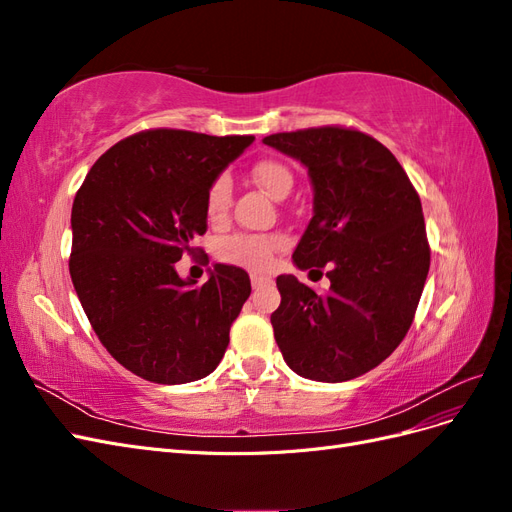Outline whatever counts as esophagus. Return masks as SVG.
I'll return each instance as SVG.
<instances>
[{"label":"esophagus","instance_id":"34e87169","mask_svg":"<svg viewBox=\"0 0 512 512\" xmlns=\"http://www.w3.org/2000/svg\"><path fill=\"white\" fill-rule=\"evenodd\" d=\"M267 282H271V280H269V277H265V275H256V273L252 275V286L254 288H260L262 284H267Z\"/></svg>","mask_w":512,"mask_h":512}]
</instances>
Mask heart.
<instances>
[{
	"label": "heart",
	"instance_id": "obj_1",
	"mask_svg": "<svg viewBox=\"0 0 512 512\" xmlns=\"http://www.w3.org/2000/svg\"><path fill=\"white\" fill-rule=\"evenodd\" d=\"M252 179L262 190L273 198H284L290 194L294 177L290 168L280 160H260L250 170ZM232 188L228 177L213 179L205 196V211L211 222H222L230 209ZM284 235H250L239 232L222 239L215 247V254L228 265H237L250 271H267L273 262V256L286 247Z\"/></svg>",
	"mask_w": 512,
	"mask_h": 512
}]
</instances>
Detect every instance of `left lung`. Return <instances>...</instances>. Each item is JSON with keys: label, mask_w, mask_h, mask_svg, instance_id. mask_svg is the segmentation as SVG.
<instances>
[{"label": "left lung", "mask_w": 512, "mask_h": 512, "mask_svg": "<svg viewBox=\"0 0 512 512\" xmlns=\"http://www.w3.org/2000/svg\"><path fill=\"white\" fill-rule=\"evenodd\" d=\"M262 143L299 160L314 218L292 254L299 269L329 267L318 294L277 277L275 342L299 376L346 382L378 367L406 337L429 273L421 198L397 158L365 132L322 126Z\"/></svg>", "instance_id": "obj_1"}]
</instances>
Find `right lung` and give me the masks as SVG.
<instances>
[{"instance_id": "right-lung-1", "label": "right lung", "mask_w": 512, "mask_h": 512, "mask_svg": "<svg viewBox=\"0 0 512 512\" xmlns=\"http://www.w3.org/2000/svg\"><path fill=\"white\" fill-rule=\"evenodd\" d=\"M254 136L145 130L91 166L72 205L70 275L102 346L156 384L209 376L252 292L239 267L215 265L203 286L175 262L207 232L213 179Z\"/></svg>"}]
</instances>
